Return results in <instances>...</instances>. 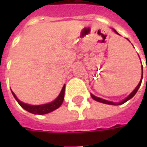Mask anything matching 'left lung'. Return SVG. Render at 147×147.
Listing matches in <instances>:
<instances>
[{
  "instance_id": "left-lung-1",
  "label": "left lung",
  "mask_w": 147,
  "mask_h": 147,
  "mask_svg": "<svg viewBox=\"0 0 147 147\" xmlns=\"http://www.w3.org/2000/svg\"><path fill=\"white\" fill-rule=\"evenodd\" d=\"M114 31L116 32L117 34H118L116 31V30H114ZM142 78H141V80H140V82H139V83L138 84V86H136V88L134 90H133L132 92L131 93V94H130L127 98H126L123 100V102H120V103H114V102H109V101H107V100H104V99H102V98H98V97H96V96L93 95V94H90L91 95V97H92V98L94 99V100H95V101H97V102H102V103H105V104H108V105H122V104H123V103H125L126 102H127L129 99H131V98H133L134 97V95L136 94V93H137V91H138V90H139V86H141V83H142Z\"/></svg>"
}]
</instances>
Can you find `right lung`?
Instances as JSON below:
<instances>
[{"label":"right lung","instance_id":"right-lung-1","mask_svg":"<svg viewBox=\"0 0 147 147\" xmlns=\"http://www.w3.org/2000/svg\"><path fill=\"white\" fill-rule=\"evenodd\" d=\"M64 89H65V85L63 86V88L61 90V94H59L57 97V98L55 99L53 102H50L49 104H45V105H30L25 104L24 102H20L19 99L16 98V96L15 94L14 93L11 91L12 94L14 96V98L17 101V102L20 104L21 107L24 109L25 110L28 111L29 113L33 114H38V115H43V114H46L50 113L52 111L58 109L61 105V104L63 103L64 98Z\"/></svg>","mask_w":147,"mask_h":147}]
</instances>
